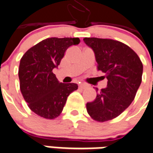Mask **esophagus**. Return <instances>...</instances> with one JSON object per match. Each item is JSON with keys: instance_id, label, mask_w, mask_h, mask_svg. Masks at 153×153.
Returning <instances> with one entry per match:
<instances>
[{"instance_id": "34e87169", "label": "esophagus", "mask_w": 153, "mask_h": 153, "mask_svg": "<svg viewBox=\"0 0 153 153\" xmlns=\"http://www.w3.org/2000/svg\"><path fill=\"white\" fill-rule=\"evenodd\" d=\"M87 86H88V85H85V84H82V83H81V84H79V88H82V89H84V88H87Z\"/></svg>"}]
</instances>
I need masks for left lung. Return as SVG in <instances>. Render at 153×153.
<instances>
[{
  "label": "left lung",
  "mask_w": 153,
  "mask_h": 153,
  "mask_svg": "<svg viewBox=\"0 0 153 153\" xmlns=\"http://www.w3.org/2000/svg\"><path fill=\"white\" fill-rule=\"evenodd\" d=\"M83 40L93 50L97 69L108 80L106 88L99 92L96 88L98 94L94 101L86 103L87 112L99 122L112 120L134 100L142 82L143 65L138 54L121 42L95 37Z\"/></svg>",
  "instance_id": "8db88e82"
}]
</instances>
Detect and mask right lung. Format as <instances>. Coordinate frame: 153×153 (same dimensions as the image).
I'll return each instance as SVG.
<instances>
[{"instance_id":"right-lung-1","label":"right lung","mask_w":153,"mask_h":153,"mask_svg":"<svg viewBox=\"0 0 153 153\" xmlns=\"http://www.w3.org/2000/svg\"><path fill=\"white\" fill-rule=\"evenodd\" d=\"M79 38H47L29 49L21 58L20 90L30 110L46 119L61 114L68 96L78 89L75 83L59 82L53 69L57 68L67 49Z\"/></svg>"}]
</instances>
